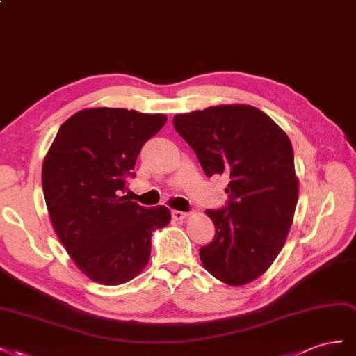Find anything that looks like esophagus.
<instances>
[{
    "instance_id": "esophagus-1",
    "label": "esophagus",
    "mask_w": 356,
    "mask_h": 356,
    "mask_svg": "<svg viewBox=\"0 0 356 356\" xmlns=\"http://www.w3.org/2000/svg\"><path fill=\"white\" fill-rule=\"evenodd\" d=\"M171 218L175 220H184L188 218V213L186 211H180V210H172L171 211Z\"/></svg>"
}]
</instances>
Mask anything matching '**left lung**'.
<instances>
[{
    "instance_id": "8db88e82",
    "label": "left lung",
    "mask_w": 356,
    "mask_h": 356,
    "mask_svg": "<svg viewBox=\"0 0 356 356\" xmlns=\"http://www.w3.org/2000/svg\"><path fill=\"white\" fill-rule=\"evenodd\" d=\"M172 124L202 171L229 176L227 206L207 209L215 237L200 249L204 268L240 286L266 271L285 245L298 201L288 136L252 106H218L176 115Z\"/></svg>"
}]
</instances>
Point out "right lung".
<instances>
[{
	"instance_id": "obj_1",
	"label": "right lung",
	"mask_w": 356,
	"mask_h": 356,
	"mask_svg": "<svg viewBox=\"0 0 356 356\" xmlns=\"http://www.w3.org/2000/svg\"><path fill=\"white\" fill-rule=\"evenodd\" d=\"M164 115L88 108L60 125L43 162L50 220L76 266L103 285H120L146 267L152 231L170 210L129 201L128 179L141 147L165 125Z\"/></svg>"
}]
</instances>
